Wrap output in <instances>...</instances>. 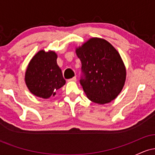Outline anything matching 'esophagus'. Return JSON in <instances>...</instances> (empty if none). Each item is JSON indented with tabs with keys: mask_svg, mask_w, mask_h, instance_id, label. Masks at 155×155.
I'll use <instances>...</instances> for the list:
<instances>
[{
	"mask_svg": "<svg viewBox=\"0 0 155 155\" xmlns=\"http://www.w3.org/2000/svg\"><path fill=\"white\" fill-rule=\"evenodd\" d=\"M70 81H76V77H73L72 79H70L68 80Z\"/></svg>",
	"mask_w": 155,
	"mask_h": 155,
	"instance_id": "1",
	"label": "esophagus"
}]
</instances>
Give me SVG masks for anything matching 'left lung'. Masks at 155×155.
<instances>
[{"instance_id":"1","label":"left lung","mask_w":155,"mask_h":155,"mask_svg":"<svg viewBox=\"0 0 155 155\" xmlns=\"http://www.w3.org/2000/svg\"><path fill=\"white\" fill-rule=\"evenodd\" d=\"M76 53L81 62L79 81L88 99L105 104L116 98L123 88L126 70L115 48L104 39L92 38Z\"/></svg>"}]
</instances>
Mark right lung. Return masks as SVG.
Wrapping results in <instances>:
<instances>
[{"label":"right lung","mask_w":155,"mask_h":155,"mask_svg":"<svg viewBox=\"0 0 155 155\" xmlns=\"http://www.w3.org/2000/svg\"><path fill=\"white\" fill-rule=\"evenodd\" d=\"M57 58L54 51L44 50L39 51L32 58L26 70L25 83L33 95L49 98L65 84Z\"/></svg>","instance_id":"add662e5"}]
</instances>
